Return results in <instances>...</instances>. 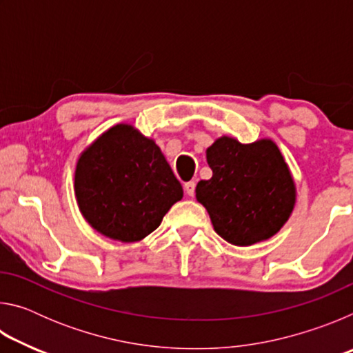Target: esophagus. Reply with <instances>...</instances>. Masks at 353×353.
Instances as JSON below:
<instances>
[{
  "label": "esophagus",
  "mask_w": 353,
  "mask_h": 353,
  "mask_svg": "<svg viewBox=\"0 0 353 353\" xmlns=\"http://www.w3.org/2000/svg\"><path fill=\"white\" fill-rule=\"evenodd\" d=\"M183 190H185V193H187L188 196H194L196 183H194L193 181H190V182H185V185H183Z\"/></svg>",
  "instance_id": "34e87169"
}]
</instances>
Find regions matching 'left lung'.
Returning <instances> with one entry per match:
<instances>
[{"label": "left lung", "mask_w": 353, "mask_h": 353, "mask_svg": "<svg viewBox=\"0 0 353 353\" xmlns=\"http://www.w3.org/2000/svg\"><path fill=\"white\" fill-rule=\"evenodd\" d=\"M212 179L196 187L213 229L235 246L268 240L294 208L296 187L282 152L271 140L243 145L221 137L207 149Z\"/></svg>", "instance_id": "1"}]
</instances>
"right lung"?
Segmentation results:
<instances>
[{"mask_svg": "<svg viewBox=\"0 0 353 353\" xmlns=\"http://www.w3.org/2000/svg\"><path fill=\"white\" fill-rule=\"evenodd\" d=\"M74 193L94 230L134 243L157 229L183 190L152 140L129 124H117L81 154Z\"/></svg>", "mask_w": 353, "mask_h": 353, "instance_id": "right-lung-1", "label": "right lung"}]
</instances>
